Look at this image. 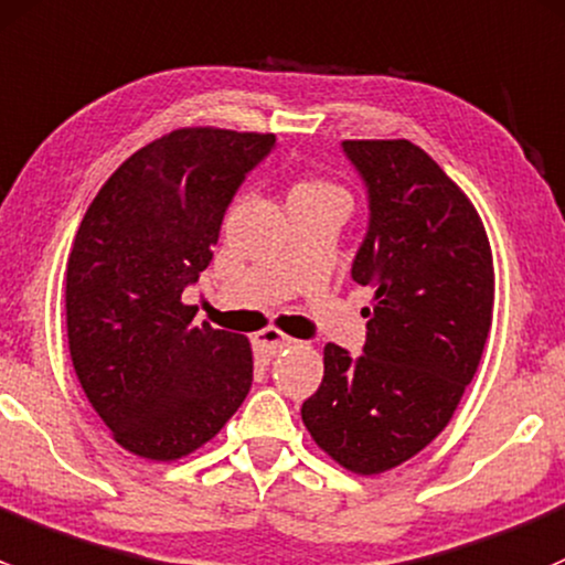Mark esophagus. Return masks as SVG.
Returning <instances> with one entry per match:
<instances>
[{
    "label": "esophagus",
    "mask_w": 565,
    "mask_h": 565,
    "mask_svg": "<svg viewBox=\"0 0 565 565\" xmlns=\"http://www.w3.org/2000/svg\"><path fill=\"white\" fill-rule=\"evenodd\" d=\"M253 342H255V351H258L260 356L271 359L275 353H280L282 348H288L294 340H290V337H285L280 329H264L255 334Z\"/></svg>",
    "instance_id": "esophagus-1"
}]
</instances>
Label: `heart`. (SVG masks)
<instances>
[{
	"mask_svg": "<svg viewBox=\"0 0 565 565\" xmlns=\"http://www.w3.org/2000/svg\"><path fill=\"white\" fill-rule=\"evenodd\" d=\"M318 190H337V188H331V184L321 182V179H307V182L296 184L294 193H290V195H296V193H318Z\"/></svg>",
	"mask_w": 565,
	"mask_h": 565,
	"instance_id": "1",
	"label": "heart"
}]
</instances>
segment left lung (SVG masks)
<instances>
[{
	"mask_svg": "<svg viewBox=\"0 0 565 565\" xmlns=\"http://www.w3.org/2000/svg\"><path fill=\"white\" fill-rule=\"evenodd\" d=\"M342 152L370 198L351 275L375 296L364 353L323 348V381L301 418L334 462L375 476L455 416L490 334L495 269L479 212L424 149L397 138L342 141Z\"/></svg>",
	"mask_w": 565,
	"mask_h": 565,
	"instance_id": "left-lung-1",
	"label": "left lung"
}]
</instances>
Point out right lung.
Returning a JSON list of instances; mask_svg holds the SVG:
<instances>
[{
  "label": "right lung",
  "instance_id": "right-lung-1",
  "mask_svg": "<svg viewBox=\"0 0 565 565\" xmlns=\"http://www.w3.org/2000/svg\"><path fill=\"white\" fill-rule=\"evenodd\" d=\"M271 149V132L182 127L127 157L81 220L67 258L70 359L130 455H193L253 386L247 337L195 323L182 294L212 260L244 177Z\"/></svg>",
  "mask_w": 565,
  "mask_h": 565
}]
</instances>
